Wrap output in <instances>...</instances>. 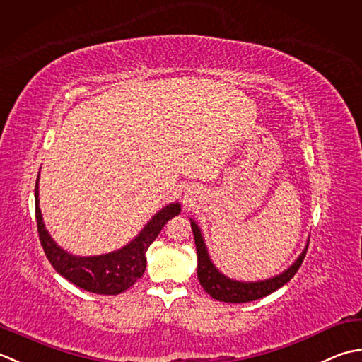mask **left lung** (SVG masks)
Returning <instances> with one entry per match:
<instances>
[{"instance_id": "8db88e82", "label": "left lung", "mask_w": 362, "mask_h": 362, "mask_svg": "<svg viewBox=\"0 0 362 362\" xmlns=\"http://www.w3.org/2000/svg\"><path fill=\"white\" fill-rule=\"evenodd\" d=\"M191 229L194 233V243L197 251V278H199L201 286L204 287L211 298L224 303H250L254 300L264 298V296L273 293L293 278L295 273L300 270V267L306 256L308 246L304 247L301 256L295 260L292 267H288L284 273H281L274 278L257 281V282H242L230 279L224 276L210 260L207 246L204 243L202 233L199 226H197L193 219H191Z\"/></svg>"}]
</instances>
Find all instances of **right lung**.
I'll return each instance as SVG.
<instances>
[{"label": "right lung", "mask_w": 362, "mask_h": 362, "mask_svg": "<svg viewBox=\"0 0 362 362\" xmlns=\"http://www.w3.org/2000/svg\"><path fill=\"white\" fill-rule=\"evenodd\" d=\"M34 197L39 240L49 264L76 287L98 295H117L130 288L144 274L147 264L146 251L148 246L158 237L163 226L180 214L179 202L169 204L155 214L144 229L138 233V237H134L127 246L102 256L80 257L64 251L45 229L39 207V175L35 180Z\"/></svg>", "instance_id": "add662e5"}]
</instances>
